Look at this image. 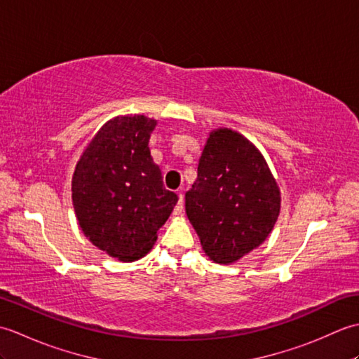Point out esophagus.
Masks as SVG:
<instances>
[{
  "label": "esophagus",
  "mask_w": 359,
  "mask_h": 359,
  "mask_svg": "<svg viewBox=\"0 0 359 359\" xmlns=\"http://www.w3.org/2000/svg\"><path fill=\"white\" fill-rule=\"evenodd\" d=\"M182 210H184V194L179 193V201H177V205H175V208H174V215L179 216Z\"/></svg>",
  "instance_id": "esophagus-1"
}]
</instances>
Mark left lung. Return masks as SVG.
<instances>
[{"label":"left lung","instance_id":"8db88e82","mask_svg":"<svg viewBox=\"0 0 359 359\" xmlns=\"http://www.w3.org/2000/svg\"><path fill=\"white\" fill-rule=\"evenodd\" d=\"M185 210L205 255L230 265L269 238L280 212V189L247 137L217 128L203 147Z\"/></svg>","mask_w":359,"mask_h":359}]
</instances>
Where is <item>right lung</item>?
I'll return each mask as SVG.
<instances>
[{
	"mask_svg": "<svg viewBox=\"0 0 359 359\" xmlns=\"http://www.w3.org/2000/svg\"><path fill=\"white\" fill-rule=\"evenodd\" d=\"M156 125L157 120L137 114L108 120L72 175V203L83 234L121 262L148 253L177 203L148 147Z\"/></svg>",
	"mask_w": 359,
	"mask_h": 359,
	"instance_id": "right-lung-1",
	"label": "right lung"
}]
</instances>
